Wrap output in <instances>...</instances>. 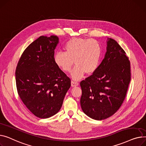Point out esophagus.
<instances>
[{
	"label": "esophagus",
	"instance_id": "esophagus-1",
	"mask_svg": "<svg viewBox=\"0 0 146 146\" xmlns=\"http://www.w3.org/2000/svg\"><path fill=\"white\" fill-rule=\"evenodd\" d=\"M79 84V83L78 82H76V81H71V86L72 87H76L78 86Z\"/></svg>",
	"mask_w": 146,
	"mask_h": 146
}]
</instances>
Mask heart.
<instances>
[{
  "mask_svg": "<svg viewBox=\"0 0 146 146\" xmlns=\"http://www.w3.org/2000/svg\"><path fill=\"white\" fill-rule=\"evenodd\" d=\"M65 52L58 51L54 56L56 65L64 72L71 71L74 80H78L86 72L92 74L98 67L102 54V48L100 43L93 39L72 38L64 45Z\"/></svg>",
  "mask_w": 146,
  "mask_h": 146,
  "instance_id": "b5f03b06",
  "label": "heart"
}]
</instances>
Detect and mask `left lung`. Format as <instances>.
Returning a JSON list of instances; mask_svg holds the SVG:
<instances>
[{
	"label": "left lung",
	"instance_id": "8db88e82",
	"mask_svg": "<svg viewBox=\"0 0 146 146\" xmlns=\"http://www.w3.org/2000/svg\"><path fill=\"white\" fill-rule=\"evenodd\" d=\"M104 59L92 75L80 82L83 112L102 120L113 115L122 105L131 80L130 62L118 43L108 38Z\"/></svg>",
	"mask_w": 146,
	"mask_h": 146
}]
</instances>
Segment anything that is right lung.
<instances>
[{"label": "right lung", "instance_id": "1", "mask_svg": "<svg viewBox=\"0 0 146 146\" xmlns=\"http://www.w3.org/2000/svg\"><path fill=\"white\" fill-rule=\"evenodd\" d=\"M56 36H41L25 49L16 66L17 91L25 106L40 118L56 114L71 87L69 77L56 65Z\"/></svg>", "mask_w": 146, "mask_h": 146}]
</instances>
